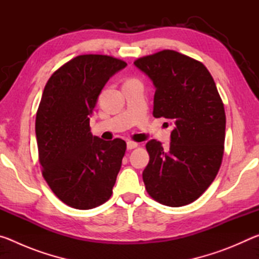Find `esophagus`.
Segmentation results:
<instances>
[{
    "mask_svg": "<svg viewBox=\"0 0 259 259\" xmlns=\"http://www.w3.org/2000/svg\"><path fill=\"white\" fill-rule=\"evenodd\" d=\"M137 146H138L137 143L131 142V140H129V142H126V148H128V150H134V148H136Z\"/></svg>",
    "mask_w": 259,
    "mask_h": 259,
    "instance_id": "obj_1",
    "label": "esophagus"
}]
</instances>
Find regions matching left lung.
I'll return each instance as SVG.
<instances>
[{"instance_id":"left-lung-1","label":"left lung","mask_w":259,"mask_h":259,"mask_svg":"<svg viewBox=\"0 0 259 259\" xmlns=\"http://www.w3.org/2000/svg\"><path fill=\"white\" fill-rule=\"evenodd\" d=\"M134 64L155 88L153 115L174 125L168 148L155 139L146 144V191L169 207L192 203L213 182L224 154L226 116L217 87L202 63L174 50Z\"/></svg>"}]
</instances>
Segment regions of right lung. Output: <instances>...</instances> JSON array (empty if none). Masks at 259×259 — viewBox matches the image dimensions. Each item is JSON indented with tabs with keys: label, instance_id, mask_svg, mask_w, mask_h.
<instances>
[{
	"label": "right lung",
	"instance_id": "1",
	"mask_svg": "<svg viewBox=\"0 0 259 259\" xmlns=\"http://www.w3.org/2000/svg\"><path fill=\"white\" fill-rule=\"evenodd\" d=\"M125 66L109 56H77L57 69L43 90L35 121L42 174L72 208L93 209L112 195L126 145L120 138L93 136L90 116L109 77Z\"/></svg>",
	"mask_w": 259,
	"mask_h": 259
}]
</instances>
